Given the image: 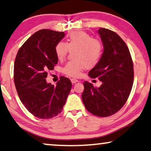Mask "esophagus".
I'll use <instances>...</instances> for the list:
<instances>
[{
  "label": "esophagus",
  "mask_w": 151,
  "mask_h": 151,
  "mask_svg": "<svg viewBox=\"0 0 151 151\" xmlns=\"http://www.w3.org/2000/svg\"><path fill=\"white\" fill-rule=\"evenodd\" d=\"M78 79H76V78H71V82L72 83H75L78 82Z\"/></svg>",
  "instance_id": "1"
}]
</instances>
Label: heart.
I'll return each instance as SVG.
<instances>
[{"mask_svg":"<svg viewBox=\"0 0 151 151\" xmlns=\"http://www.w3.org/2000/svg\"><path fill=\"white\" fill-rule=\"evenodd\" d=\"M73 50L74 61H69L63 68V73L70 76H77L83 68H92L99 63L103 50L99 40L93 38L84 31H73L68 35L66 42H58L55 47V54L62 59L68 50Z\"/></svg>","mask_w":151,"mask_h":151,"instance_id":"1","label":"heart"}]
</instances>
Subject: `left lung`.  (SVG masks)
Masks as SVG:
<instances>
[{
    "label": "left lung",
    "instance_id": "1",
    "mask_svg": "<svg viewBox=\"0 0 151 151\" xmlns=\"http://www.w3.org/2000/svg\"><path fill=\"white\" fill-rule=\"evenodd\" d=\"M98 33L103 52L88 75L99 78L102 85L96 88L90 83L83 82L82 101L91 114L107 117L118 111L128 99L134 78L133 64L127 44L117 33L104 28H100Z\"/></svg>",
    "mask_w": 151,
    "mask_h": 151
}]
</instances>
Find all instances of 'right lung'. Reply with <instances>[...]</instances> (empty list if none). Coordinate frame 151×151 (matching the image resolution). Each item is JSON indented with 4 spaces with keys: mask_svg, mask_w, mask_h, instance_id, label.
Returning <instances> with one entry per match:
<instances>
[{
    "mask_svg": "<svg viewBox=\"0 0 151 151\" xmlns=\"http://www.w3.org/2000/svg\"><path fill=\"white\" fill-rule=\"evenodd\" d=\"M64 32L42 29L21 46L14 63V78L17 92L24 107L35 117L50 119L62 111L72 88L69 78L61 76L56 86L46 81L48 72L58 62L55 45Z\"/></svg>",
    "mask_w": 151,
    "mask_h": 151,
    "instance_id": "1",
    "label": "right lung"
}]
</instances>
